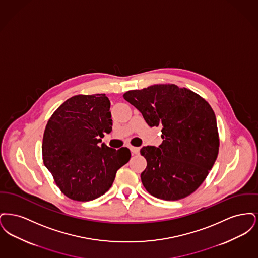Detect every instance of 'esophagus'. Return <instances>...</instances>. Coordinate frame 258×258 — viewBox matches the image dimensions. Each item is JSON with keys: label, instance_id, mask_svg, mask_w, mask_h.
<instances>
[{"label": "esophagus", "instance_id": "34e87169", "mask_svg": "<svg viewBox=\"0 0 258 258\" xmlns=\"http://www.w3.org/2000/svg\"><path fill=\"white\" fill-rule=\"evenodd\" d=\"M131 150H132L133 154H135V155L139 154V151H140V149H139L138 147H131Z\"/></svg>", "mask_w": 258, "mask_h": 258}]
</instances>
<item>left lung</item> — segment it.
I'll return each mask as SVG.
<instances>
[{"instance_id":"1","label":"left lung","mask_w":258,"mask_h":258,"mask_svg":"<svg viewBox=\"0 0 258 258\" xmlns=\"http://www.w3.org/2000/svg\"><path fill=\"white\" fill-rule=\"evenodd\" d=\"M123 97L150 126L161 127L160 146L140 150L147 160L141 173L146 190L168 201L195 192L219 154L217 120L210 104L195 92L174 84L132 90Z\"/></svg>"}]
</instances>
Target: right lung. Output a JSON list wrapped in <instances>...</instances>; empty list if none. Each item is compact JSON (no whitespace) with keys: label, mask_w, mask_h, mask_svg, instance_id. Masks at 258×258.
<instances>
[{"label":"right lung","mask_w":258,"mask_h":258,"mask_svg":"<svg viewBox=\"0 0 258 258\" xmlns=\"http://www.w3.org/2000/svg\"><path fill=\"white\" fill-rule=\"evenodd\" d=\"M110 101L105 94L77 95L58 107L46 124L42 160L66 197L90 201L104 195L116 172L131 159L126 147L104 143L112 131Z\"/></svg>","instance_id":"obj_1"}]
</instances>
